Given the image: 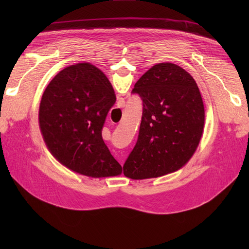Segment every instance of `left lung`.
<instances>
[{"mask_svg": "<svg viewBox=\"0 0 249 249\" xmlns=\"http://www.w3.org/2000/svg\"><path fill=\"white\" fill-rule=\"evenodd\" d=\"M142 100L138 139L124 164L132 179L159 178L182 168L196 150L205 107L196 82L182 67L159 63L132 90Z\"/></svg>", "mask_w": 249, "mask_h": 249, "instance_id": "8db88e82", "label": "left lung"}]
</instances>
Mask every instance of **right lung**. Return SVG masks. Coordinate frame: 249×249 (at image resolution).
I'll use <instances>...</instances> for the list:
<instances>
[{"label":"right lung","mask_w":249,"mask_h":249,"mask_svg":"<svg viewBox=\"0 0 249 249\" xmlns=\"http://www.w3.org/2000/svg\"><path fill=\"white\" fill-rule=\"evenodd\" d=\"M115 102L110 81L92 64H73L56 74L39 106L40 131L51 154L83 176H119L123 168L102 137Z\"/></svg>","instance_id":"obj_1"}]
</instances>
